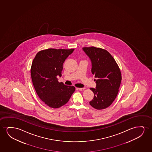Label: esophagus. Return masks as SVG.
<instances>
[{
	"instance_id": "34e87169",
	"label": "esophagus",
	"mask_w": 152,
	"mask_h": 152,
	"mask_svg": "<svg viewBox=\"0 0 152 152\" xmlns=\"http://www.w3.org/2000/svg\"><path fill=\"white\" fill-rule=\"evenodd\" d=\"M85 89V88H77V89L79 90L80 91H82Z\"/></svg>"
}]
</instances>
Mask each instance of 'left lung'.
<instances>
[{
    "label": "left lung",
    "mask_w": 152,
    "mask_h": 152,
    "mask_svg": "<svg viewBox=\"0 0 152 152\" xmlns=\"http://www.w3.org/2000/svg\"><path fill=\"white\" fill-rule=\"evenodd\" d=\"M83 51L91 62V72L96 78L94 99L91 106L96 110H103L112 104L118 92L121 81L120 69L111 54L106 50L94 47H83Z\"/></svg>",
    "instance_id": "1"
}]
</instances>
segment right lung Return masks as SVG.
<instances>
[{"instance_id":"obj_1","label":"right lung","mask_w":152,"mask_h":152,"mask_svg":"<svg viewBox=\"0 0 152 152\" xmlns=\"http://www.w3.org/2000/svg\"><path fill=\"white\" fill-rule=\"evenodd\" d=\"M74 49H48L38 52L31 64V75L36 92L50 107L57 108L67 103L75 91L74 86L59 83L63 64Z\"/></svg>"}]
</instances>
